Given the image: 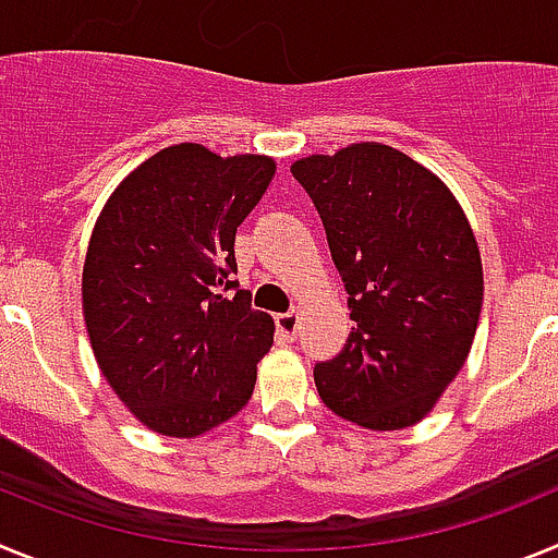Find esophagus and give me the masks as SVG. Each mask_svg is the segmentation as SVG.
<instances>
[{"mask_svg":"<svg viewBox=\"0 0 558 558\" xmlns=\"http://www.w3.org/2000/svg\"><path fill=\"white\" fill-rule=\"evenodd\" d=\"M299 310H290V313H282V315H276V329H279V335L288 340H293L295 335H299Z\"/></svg>","mask_w":558,"mask_h":558,"instance_id":"esophagus-1","label":"esophagus"}]
</instances>
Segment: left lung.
Instances as JSON below:
<instances>
[{"label":"left lung","mask_w":558,"mask_h":558,"mask_svg":"<svg viewBox=\"0 0 558 558\" xmlns=\"http://www.w3.org/2000/svg\"><path fill=\"white\" fill-rule=\"evenodd\" d=\"M327 229L354 322L315 366L324 405L366 430L427 416L470 357L483 304L475 231L450 186L379 142L290 167Z\"/></svg>","instance_id":"left-lung-1"}]
</instances>
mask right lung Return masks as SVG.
Masks as SVG:
<instances>
[{"label":"right lung","instance_id":"right-lung-1","mask_svg":"<svg viewBox=\"0 0 558 558\" xmlns=\"http://www.w3.org/2000/svg\"><path fill=\"white\" fill-rule=\"evenodd\" d=\"M270 156L195 142L128 172L83 263V322L113 393L153 433L204 436L248 405L274 318L236 290L234 234L268 190Z\"/></svg>","mask_w":558,"mask_h":558}]
</instances>
